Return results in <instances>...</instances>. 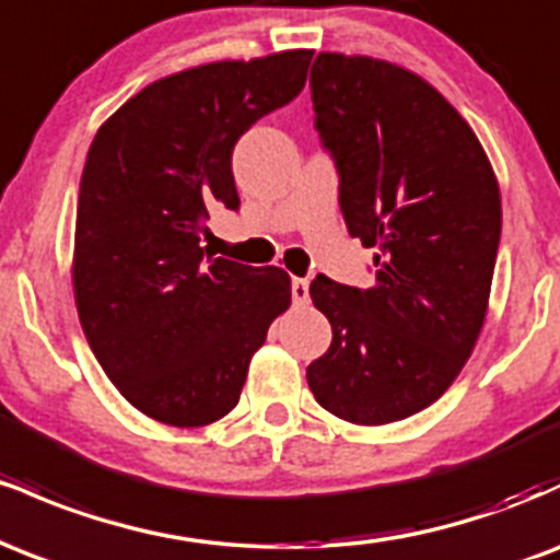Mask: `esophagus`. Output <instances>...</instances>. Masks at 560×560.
Wrapping results in <instances>:
<instances>
[{
    "label": "esophagus",
    "instance_id": "obj_1",
    "mask_svg": "<svg viewBox=\"0 0 560 560\" xmlns=\"http://www.w3.org/2000/svg\"><path fill=\"white\" fill-rule=\"evenodd\" d=\"M292 300H294V305H305V302L311 300V281L292 279Z\"/></svg>",
    "mask_w": 560,
    "mask_h": 560
}]
</instances>
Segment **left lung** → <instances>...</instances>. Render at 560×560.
Listing matches in <instances>:
<instances>
[{
    "mask_svg": "<svg viewBox=\"0 0 560 560\" xmlns=\"http://www.w3.org/2000/svg\"><path fill=\"white\" fill-rule=\"evenodd\" d=\"M311 96L347 231L376 249V281L313 279L331 345L307 365V387L339 419L382 427L442 397L477 345L500 244L498 178L460 113L400 66L320 52Z\"/></svg>",
    "mask_w": 560,
    "mask_h": 560,
    "instance_id": "left-lung-1",
    "label": "left lung"
}]
</instances>
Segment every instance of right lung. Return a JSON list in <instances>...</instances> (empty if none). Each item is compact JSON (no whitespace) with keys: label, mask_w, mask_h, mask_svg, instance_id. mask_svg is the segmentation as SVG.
I'll use <instances>...</instances> for the list:
<instances>
[{"label":"right lung","mask_w":560,"mask_h":560,"mask_svg":"<svg viewBox=\"0 0 560 560\" xmlns=\"http://www.w3.org/2000/svg\"><path fill=\"white\" fill-rule=\"evenodd\" d=\"M307 49L223 60L141 89L102 124L79 189L73 292L89 347L133 408L168 427L234 410L268 326L292 302L281 268L213 258L215 208H240L231 152L302 92Z\"/></svg>","instance_id":"right-lung-1"}]
</instances>
